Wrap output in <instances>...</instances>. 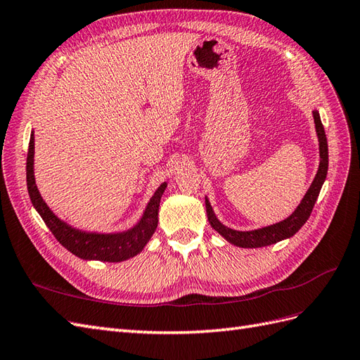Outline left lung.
<instances>
[{"label": "left lung", "instance_id": "1", "mask_svg": "<svg viewBox=\"0 0 360 360\" xmlns=\"http://www.w3.org/2000/svg\"><path fill=\"white\" fill-rule=\"evenodd\" d=\"M313 118H315V127H316V134L319 138V156H321L319 169H318L315 179H313V182H311L310 188L306 193V196L302 198L298 208L295 210L288 219H284L283 222H278V224L271 225V226L254 229V231H236V229L228 228L219 222L217 217L213 213V208H211L208 199L205 198L207 216H208L211 226H213L220 236L225 237L228 242H231L233 245L240 246V248L268 246V245L276 243L280 240H284V238L292 237L304 224L307 222L311 210H313V207H315V202L319 196L321 187L326 181L327 170H328L327 136H326L324 126H322V123H321V117L318 114V110H313Z\"/></svg>", "mask_w": 360, "mask_h": 360}]
</instances>
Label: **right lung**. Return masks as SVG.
Segmentation results:
<instances>
[{
  "label": "right lung",
  "instance_id": "add662e5",
  "mask_svg": "<svg viewBox=\"0 0 360 360\" xmlns=\"http://www.w3.org/2000/svg\"><path fill=\"white\" fill-rule=\"evenodd\" d=\"M33 153H34V136L30 135L29 153H27V190L32 199V204L36 211L41 214L42 220L50 228L56 240L84 260H100V262H123L135 257L143 251L146 243L150 240L156 226H158V208L162 193L167 187V184L155 191L149 205H147L144 214L138 225L126 233L118 234H96V233H84L63 224L60 219L53 214V211L42 200L38 187L34 184L33 174Z\"/></svg>",
  "mask_w": 360,
  "mask_h": 360
}]
</instances>
